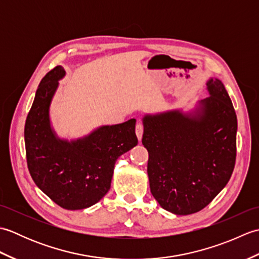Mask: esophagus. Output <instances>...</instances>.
Segmentation results:
<instances>
[{"label":"esophagus","mask_w":259,"mask_h":259,"mask_svg":"<svg viewBox=\"0 0 259 259\" xmlns=\"http://www.w3.org/2000/svg\"><path fill=\"white\" fill-rule=\"evenodd\" d=\"M142 134H144V124L139 121V122H137L136 124V135L138 137L139 140H141L142 138Z\"/></svg>","instance_id":"1"}]
</instances>
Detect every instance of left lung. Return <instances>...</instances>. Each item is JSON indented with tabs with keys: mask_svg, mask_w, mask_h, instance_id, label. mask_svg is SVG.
<instances>
[{
	"mask_svg": "<svg viewBox=\"0 0 259 259\" xmlns=\"http://www.w3.org/2000/svg\"><path fill=\"white\" fill-rule=\"evenodd\" d=\"M207 90L210 97L200 100L194 112L174 110L142 119L151 194L176 214L200 211L234 171L235 109L221 80L209 79Z\"/></svg>",
	"mask_w": 259,
	"mask_h": 259,
	"instance_id": "8db88e82",
	"label": "left lung"
}]
</instances>
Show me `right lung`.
Here are the masks:
<instances>
[{
    "label": "right lung",
    "instance_id": "add662e5",
    "mask_svg": "<svg viewBox=\"0 0 259 259\" xmlns=\"http://www.w3.org/2000/svg\"><path fill=\"white\" fill-rule=\"evenodd\" d=\"M64 74L58 65L38 84L24 126L26 162L33 181L50 199L68 210H78L107 194L115 161L137 146L138 138L136 119H130L102 125L83 138L60 139L51 128L49 109Z\"/></svg>",
    "mask_w": 259,
    "mask_h": 259
}]
</instances>
